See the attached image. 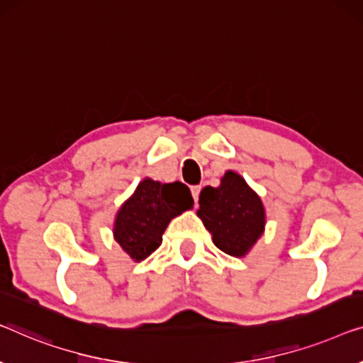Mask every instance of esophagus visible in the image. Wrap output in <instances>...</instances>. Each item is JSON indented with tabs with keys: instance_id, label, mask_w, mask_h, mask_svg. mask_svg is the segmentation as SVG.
Returning a JSON list of instances; mask_svg holds the SVG:
<instances>
[{
	"instance_id": "34e87169",
	"label": "esophagus",
	"mask_w": 363,
	"mask_h": 363,
	"mask_svg": "<svg viewBox=\"0 0 363 363\" xmlns=\"http://www.w3.org/2000/svg\"><path fill=\"white\" fill-rule=\"evenodd\" d=\"M199 191H201V186H199V185H194V186H191V194H193V199H194V201H198V198H199Z\"/></svg>"
}]
</instances>
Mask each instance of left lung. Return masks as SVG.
Segmentation results:
<instances>
[{
  "instance_id": "left-lung-1",
  "label": "left lung",
  "mask_w": 363,
  "mask_h": 363,
  "mask_svg": "<svg viewBox=\"0 0 363 363\" xmlns=\"http://www.w3.org/2000/svg\"><path fill=\"white\" fill-rule=\"evenodd\" d=\"M198 216L225 254L242 257L264 233L265 211L260 198L238 173L225 172L220 186L199 193Z\"/></svg>"
}]
</instances>
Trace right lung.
Returning <instances> with one entry per match:
<instances>
[{"mask_svg": "<svg viewBox=\"0 0 363 363\" xmlns=\"http://www.w3.org/2000/svg\"><path fill=\"white\" fill-rule=\"evenodd\" d=\"M193 208L190 188L180 182L144 180L123 204L114 224V238L134 260H144L162 244L172 218Z\"/></svg>", "mask_w": 363, "mask_h": 363, "instance_id": "1", "label": "right lung"}]
</instances>
